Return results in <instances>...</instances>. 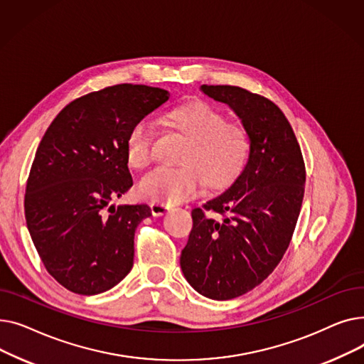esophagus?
Instances as JSON below:
<instances>
[{
	"instance_id": "obj_1",
	"label": "esophagus",
	"mask_w": 364,
	"mask_h": 364,
	"mask_svg": "<svg viewBox=\"0 0 364 364\" xmlns=\"http://www.w3.org/2000/svg\"><path fill=\"white\" fill-rule=\"evenodd\" d=\"M169 205L168 203H165V202H156V200H153V202H150V209H151V214L155 215V217H159V215H164V214H166L168 211H169Z\"/></svg>"
}]
</instances>
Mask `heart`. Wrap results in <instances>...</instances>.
<instances>
[{
    "mask_svg": "<svg viewBox=\"0 0 364 364\" xmlns=\"http://www.w3.org/2000/svg\"><path fill=\"white\" fill-rule=\"evenodd\" d=\"M165 124L188 140L178 162L180 168L161 166L139 183V193L156 202H183L199 188H223L243 172L251 156V134L242 124L227 122L214 106L200 100L171 109ZM155 125L144 118L134 124L127 136L128 164L146 169L153 161Z\"/></svg>",
    "mask_w": 364,
    "mask_h": 364,
    "instance_id": "b5f03b06",
    "label": "heart"
}]
</instances>
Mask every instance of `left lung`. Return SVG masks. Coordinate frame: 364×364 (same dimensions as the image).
I'll use <instances>...</instances> for the list:
<instances>
[{"label":"left lung","instance_id":"1","mask_svg":"<svg viewBox=\"0 0 364 364\" xmlns=\"http://www.w3.org/2000/svg\"><path fill=\"white\" fill-rule=\"evenodd\" d=\"M200 90L233 109L252 140L242 174L192 211L180 257L195 291L225 301L252 291L283 258L301 211L305 165L289 121L272 100L233 85Z\"/></svg>","mask_w":364,"mask_h":364}]
</instances>
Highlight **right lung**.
Listing matches in <instances>:
<instances>
[{"label": "right lung", "mask_w": 364, "mask_h": 364, "mask_svg": "<svg viewBox=\"0 0 364 364\" xmlns=\"http://www.w3.org/2000/svg\"><path fill=\"white\" fill-rule=\"evenodd\" d=\"M168 99L166 90L132 84L90 92L62 109L38 146L26 224L47 272L68 291L97 295L131 272L134 233L150 208L110 202L132 186L131 127Z\"/></svg>", "instance_id": "right-lung-1"}]
</instances>
